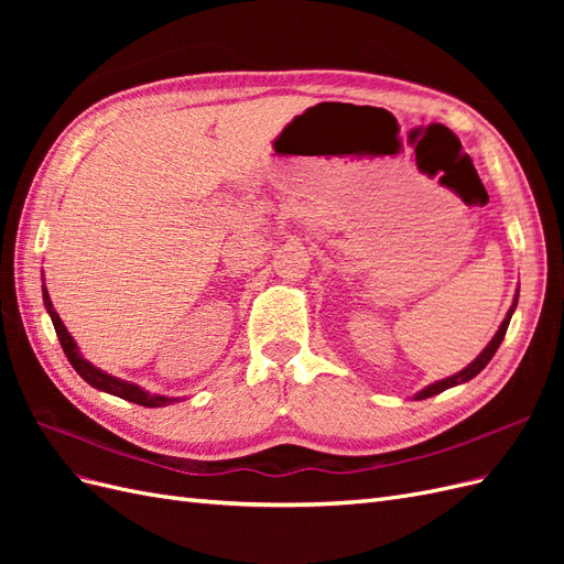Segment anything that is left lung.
I'll use <instances>...</instances> for the list:
<instances>
[{"instance_id": "8db88e82", "label": "left lung", "mask_w": 564, "mask_h": 564, "mask_svg": "<svg viewBox=\"0 0 564 564\" xmlns=\"http://www.w3.org/2000/svg\"><path fill=\"white\" fill-rule=\"evenodd\" d=\"M518 301V299H516ZM513 311H516V303H513V308L508 311V315H506V319L501 322V327H499V332H497V336H494L491 340H489V346L480 352V357H477V360L473 362V365H468L464 371H458V373H454V377H449V379H445V381H437V383H433V386H429L425 390H421L419 395H416V400H425V398H433V395H437V392H442V390H447V388H452V386H458V383H464V381H470L473 377H477V373H480L485 367H487V362L491 360L494 357V352L499 350V346H501V340H503V336H506V329H508V322H510V315H513Z\"/></svg>"}]
</instances>
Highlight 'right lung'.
Here are the masks:
<instances>
[{
	"label": "right lung",
	"mask_w": 564,
	"mask_h": 564,
	"mask_svg": "<svg viewBox=\"0 0 564 564\" xmlns=\"http://www.w3.org/2000/svg\"><path fill=\"white\" fill-rule=\"evenodd\" d=\"M42 292H44V305H46V311H48V315H51V322H54L56 336H58V340H61V348H63L65 357H67V360H70V365L75 367V371L79 373V377H82L84 381H87V383H89V386H94V388H98V390H106V392H110V395H117V398L129 400V402H133V404H141V406H166V404H172V402H178L176 398L148 395V392H145V390H141L139 386L127 383V381H119V379L110 377V373H106V371H100V369L91 367L87 360H82V355L77 352V346H75L73 336L67 334V329L63 327V322H61L58 313L54 311V305H51V299H48V294H46V289H44V286H42Z\"/></svg>",
	"instance_id": "1"
}]
</instances>
